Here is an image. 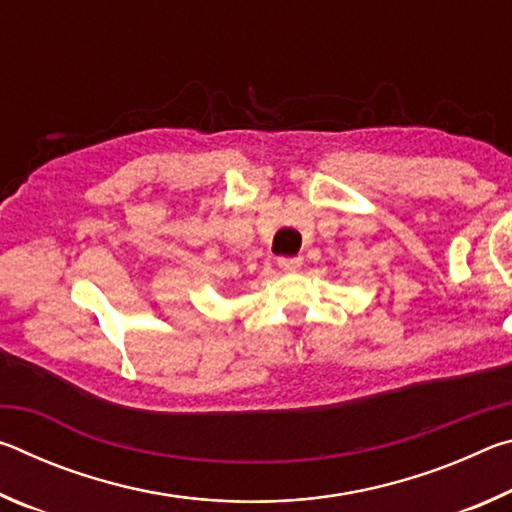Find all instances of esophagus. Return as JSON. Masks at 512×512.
<instances>
[{"instance_id": "1", "label": "esophagus", "mask_w": 512, "mask_h": 512, "mask_svg": "<svg viewBox=\"0 0 512 512\" xmlns=\"http://www.w3.org/2000/svg\"><path fill=\"white\" fill-rule=\"evenodd\" d=\"M277 266L287 273H296L298 268L302 266V257H280L277 259Z\"/></svg>"}]
</instances>
